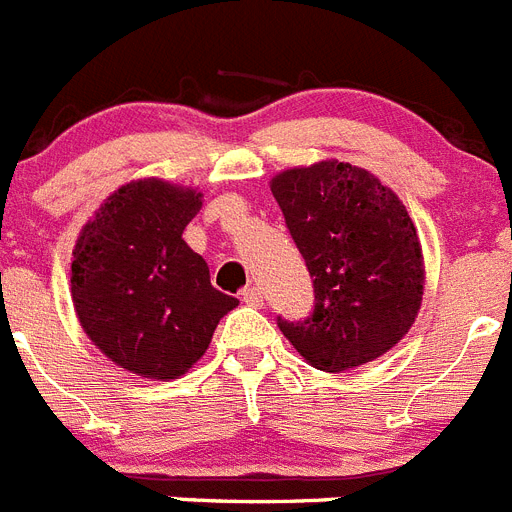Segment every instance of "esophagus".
Masks as SVG:
<instances>
[{
	"label": "esophagus",
	"mask_w": 512,
	"mask_h": 512,
	"mask_svg": "<svg viewBox=\"0 0 512 512\" xmlns=\"http://www.w3.org/2000/svg\"><path fill=\"white\" fill-rule=\"evenodd\" d=\"M240 300L246 305H251V308H261V305H264V292H261L259 287H246V290L240 292Z\"/></svg>",
	"instance_id": "1"
}]
</instances>
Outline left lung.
<instances>
[{"label": "left lung", "mask_w": 512, "mask_h": 512, "mask_svg": "<svg viewBox=\"0 0 512 512\" xmlns=\"http://www.w3.org/2000/svg\"><path fill=\"white\" fill-rule=\"evenodd\" d=\"M269 186L316 292L310 318H279V331L323 373L386 355L412 329L425 292L422 243L399 196L339 160L282 170Z\"/></svg>", "instance_id": "left-lung-1"}]
</instances>
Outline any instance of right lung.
Instances as JSON below:
<instances>
[{
    "label": "right lung",
    "mask_w": 512,
    "mask_h": 512,
    "mask_svg": "<svg viewBox=\"0 0 512 512\" xmlns=\"http://www.w3.org/2000/svg\"><path fill=\"white\" fill-rule=\"evenodd\" d=\"M202 191L137 178L113 191L72 248V303L90 342L119 368L173 381L207 352L238 300L214 290L183 240Z\"/></svg>",
    "instance_id": "add662e5"
}]
</instances>
